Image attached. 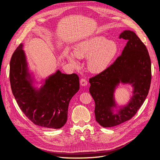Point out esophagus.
I'll list each match as a JSON object with an SVG mask.
<instances>
[{"label":"esophagus","instance_id":"esophagus-1","mask_svg":"<svg viewBox=\"0 0 160 160\" xmlns=\"http://www.w3.org/2000/svg\"><path fill=\"white\" fill-rule=\"evenodd\" d=\"M80 84L82 86H86L87 85V81L85 78H82L80 80Z\"/></svg>","mask_w":160,"mask_h":160}]
</instances>
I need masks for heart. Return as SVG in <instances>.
I'll use <instances>...</instances> for the list:
<instances>
[{
    "mask_svg": "<svg viewBox=\"0 0 160 160\" xmlns=\"http://www.w3.org/2000/svg\"><path fill=\"white\" fill-rule=\"evenodd\" d=\"M118 52V46L103 36H94L77 43L73 54L67 52L66 57L73 66H78L77 58H87L88 70L93 73H100L108 68Z\"/></svg>",
    "mask_w": 160,
    "mask_h": 160,
    "instance_id": "b5f03b06",
    "label": "heart"
}]
</instances>
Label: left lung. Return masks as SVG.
I'll return each instance as SVG.
<instances>
[{"label":"left lung","instance_id":"1","mask_svg":"<svg viewBox=\"0 0 160 160\" xmlns=\"http://www.w3.org/2000/svg\"><path fill=\"white\" fill-rule=\"evenodd\" d=\"M119 38L128 40L122 55L104 72L89 79L96 120L104 128L131 119L144 103L151 81V62L146 45L130 30L123 31ZM120 82L132 85L133 96L128 104L114 112L117 106L113 93Z\"/></svg>","mask_w":160,"mask_h":160}]
</instances>
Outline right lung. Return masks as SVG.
Segmentation results:
<instances>
[{"mask_svg": "<svg viewBox=\"0 0 160 160\" xmlns=\"http://www.w3.org/2000/svg\"><path fill=\"white\" fill-rule=\"evenodd\" d=\"M9 79L12 94L25 116L34 124L60 128L66 123L69 103L80 88L79 77L58 70L45 80L40 88L33 84L22 44L14 52L10 61Z\"/></svg>", "mask_w": 160, "mask_h": 160, "instance_id": "right-lung-1", "label": "right lung"}]
</instances>
